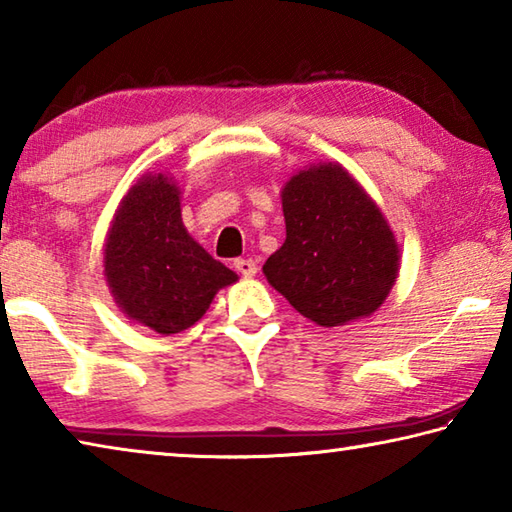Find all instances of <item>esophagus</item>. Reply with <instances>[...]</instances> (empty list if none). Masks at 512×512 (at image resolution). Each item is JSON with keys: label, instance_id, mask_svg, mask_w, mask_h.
Masks as SVG:
<instances>
[{"label": "esophagus", "instance_id": "34e87169", "mask_svg": "<svg viewBox=\"0 0 512 512\" xmlns=\"http://www.w3.org/2000/svg\"><path fill=\"white\" fill-rule=\"evenodd\" d=\"M235 268L244 277H253L257 273V264L253 262V259H246V257L235 259Z\"/></svg>", "mask_w": 512, "mask_h": 512}]
</instances>
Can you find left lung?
Segmentation results:
<instances>
[{
	"mask_svg": "<svg viewBox=\"0 0 512 512\" xmlns=\"http://www.w3.org/2000/svg\"><path fill=\"white\" fill-rule=\"evenodd\" d=\"M287 239L266 259L271 287L320 327L370 316L393 289L400 250L384 214L341 164L293 176L282 192Z\"/></svg>",
	"mask_w": 512,
	"mask_h": 512,
	"instance_id": "8db88e82",
	"label": "left lung"
}]
</instances>
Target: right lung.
<instances>
[{"label": "right lung", "instance_id": "1", "mask_svg": "<svg viewBox=\"0 0 512 512\" xmlns=\"http://www.w3.org/2000/svg\"><path fill=\"white\" fill-rule=\"evenodd\" d=\"M106 277L128 318L158 334H178L201 320L216 291L237 282L205 253L180 219V192L162 176H146L124 196L112 219Z\"/></svg>", "mask_w": 512, "mask_h": 512}]
</instances>
